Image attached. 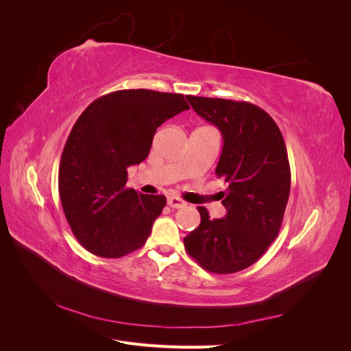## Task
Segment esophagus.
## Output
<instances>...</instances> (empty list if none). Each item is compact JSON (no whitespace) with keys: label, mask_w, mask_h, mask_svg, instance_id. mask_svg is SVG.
<instances>
[{"label":"esophagus","mask_w":351,"mask_h":351,"mask_svg":"<svg viewBox=\"0 0 351 351\" xmlns=\"http://www.w3.org/2000/svg\"><path fill=\"white\" fill-rule=\"evenodd\" d=\"M167 204H168V206H171V208H176V209H180V208H184L187 204L184 200H182L180 197H177V196H169L168 197V200H167Z\"/></svg>","instance_id":"1"}]
</instances>
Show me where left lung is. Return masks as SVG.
Listing matches in <instances>:
<instances>
[{"instance_id": "left-lung-1", "label": "left lung", "mask_w": 351, "mask_h": 351, "mask_svg": "<svg viewBox=\"0 0 351 351\" xmlns=\"http://www.w3.org/2000/svg\"><path fill=\"white\" fill-rule=\"evenodd\" d=\"M192 108L217 125L224 146L215 169L227 215L210 219L199 206L200 224L184 247L202 268L234 274L253 265L278 236L290 196V164L272 117L250 102L187 97Z\"/></svg>"}]
</instances>
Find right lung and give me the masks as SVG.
Returning <instances> with one entry per match:
<instances>
[{
    "instance_id": "1",
    "label": "right lung",
    "mask_w": 351,
    "mask_h": 351,
    "mask_svg": "<svg viewBox=\"0 0 351 351\" xmlns=\"http://www.w3.org/2000/svg\"><path fill=\"white\" fill-rule=\"evenodd\" d=\"M189 110L183 95L124 89L95 99L62 149L58 192L74 237L90 253L121 258L141 249L167 204L127 189V169L149 155L155 132Z\"/></svg>"
}]
</instances>
